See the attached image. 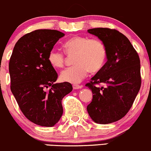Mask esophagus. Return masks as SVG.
Masks as SVG:
<instances>
[{
	"instance_id": "esophagus-1",
	"label": "esophagus",
	"mask_w": 151,
	"mask_h": 151,
	"mask_svg": "<svg viewBox=\"0 0 151 151\" xmlns=\"http://www.w3.org/2000/svg\"><path fill=\"white\" fill-rule=\"evenodd\" d=\"M73 89H80L83 88V86L78 85V84H73Z\"/></svg>"
}]
</instances>
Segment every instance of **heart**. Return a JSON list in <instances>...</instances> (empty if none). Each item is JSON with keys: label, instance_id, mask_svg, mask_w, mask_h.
I'll return each instance as SVG.
<instances>
[{"label": "heart", "instance_id": "obj_1", "mask_svg": "<svg viewBox=\"0 0 151 151\" xmlns=\"http://www.w3.org/2000/svg\"><path fill=\"white\" fill-rule=\"evenodd\" d=\"M63 47L68 55H73L74 65L61 72V80L64 82L77 84L88 75L101 70L107 57L105 45L98 39H89L87 37L75 36L63 44ZM65 54L60 50L53 48L50 50L47 60L54 68H61L65 63Z\"/></svg>", "mask_w": 151, "mask_h": 151}]
</instances>
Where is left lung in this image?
Instances as JSON below:
<instances>
[{"label":"left lung","mask_w":151,"mask_h":151,"mask_svg":"<svg viewBox=\"0 0 151 151\" xmlns=\"http://www.w3.org/2000/svg\"><path fill=\"white\" fill-rule=\"evenodd\" d=\"M88 32L104 44L107 61L86 85L93 93L87 111L96 123L109 124L125 116L138 93L141 86L140 58L129 40L117 30L94 28ZM99 83L106 86L96 87L95 84Z\"/></svg>","instance_id":"8db88e82"}]
</instances>
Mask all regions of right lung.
I'll return each mask as SVG.
<instances>
[{
  "label": "right lung",
  "mask_w": 151,
  "mask_h": 151,
  "mask_svg": "<svg viewBox=\"0 0 151 151\" xmlns=\"http://www.w3.org/2000/svg\"><path fill=\"white\" fill-rule=\"evenodd\" d=\"M64 36L52 29L27 34L16 43L9 62L11 90L19 108L29 120L43 127L58 122L63 97L73 90L70 83H54L58 73L47 60L50 50Z\"/></svg>",
  "instance_id": "add662e5"
}]
</instances>
